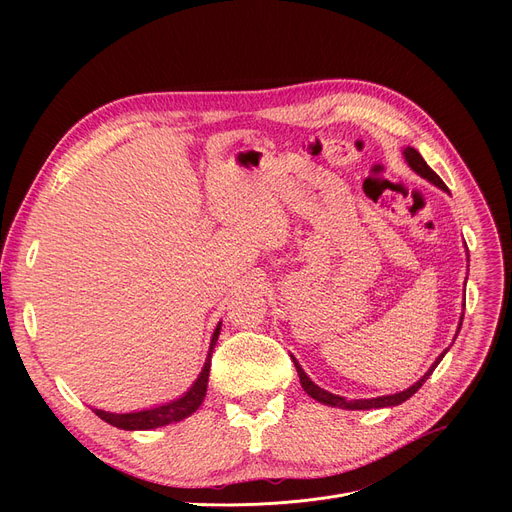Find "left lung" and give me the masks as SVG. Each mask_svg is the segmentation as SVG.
Masks as SVG:
<instances>
[{
	"instance_id": "8db88e82",
	"label": "left lung",
	"mask_w": 512,
	"mask_h": 512,
	"mask_svg": "<svg viewBox=\"0 0 512 512\" xmlns=\"http://www.w3.org/2000/svg\"><path fill=\"white\" fill-rule=\"evenodd\" d=\"M405 159H407V164L419 174V176H423V178H427L429 182H434L436 186H440L442 191H448V186L442 182V178L429 168L427 164H425V159L419 155V151L417 149H413V147H407L405 151ZM461 326H463V317H461V324H459V330H461ZM448 351V348H446ZM446 351L436 359V363L429 367V371L423 375V378L419 380V382H415L411 388H407L405 392H398V394H390V396H378V398H359V400H346V398H342V396H338V394H332V392H328V390H324V388H319L317 384H313L309 378H307V373L303 371V367L297 363V359H292L294 361V367H297V373H299V378H301V386H303V390L311 396V398H315L317 402H324V405H330V407H340V409H348V411H365V409H382V407H396V405H400V402H405V400H409L423 384H425V380L429 378V375L434 373V369L438 367V363L444 359V355H446Z\"/></svg>"
}]
</instances>
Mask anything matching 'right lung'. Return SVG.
Returning <instances> with one entry per match:
<instances>
[{
  "label": "right lung",
  "instance_id": "1",
  "mask_svg": "<svg viewBox=\"0 0 512 512\" xmlns=\"http://www.w3.org/2000/svg\"><path fill=\"white\" fill-rule=\"evenodd\" d=\"M220 328L222 324H218L215 328L213 336H211V346H209V355L205 361V367L201 371V375L197 378V382L193 384V388L188 390L182 398L168 402V405H161L155 409H147V411H139V413H107L101 409H95V415L101 417L105 423H110L114 427L120 429H153V427H161V425H168L174 421H180L188 415H193L205 398L207 392V380H209V367H211V353H213V346L218 342L220 336Z\"/></svg>",
  "mask_w": 512,
  "mask_h": 512
}]
</instances>
